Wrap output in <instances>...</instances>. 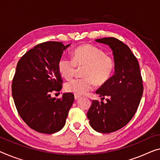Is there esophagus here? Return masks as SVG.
Returning a JSON list of instances; mask_svg holds the SVG:
<instances>
[{
    "mask_svg": "<svg viewBox=\"0 0 160 160\" xmlns=\"http://www.w3.org/2000/svg\"><path fill=\"white\" fill-rule=\"evenodd\" d=\"M81 96L80 95H77V94H75V99H78L79 98H80Z\"/></svg>",
    "mask_w": 160,
    "mask_h": 160,
    "instance_id": "esophagus-1",
    "label": "esophagus"
}]
</instances>
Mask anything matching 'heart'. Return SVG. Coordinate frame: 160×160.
<instances>
[{
	"label": "heart",
	"mask_w": 160,
	"mask_h": 160,
	"mask_svg": "<svg viewBox=\"0 0 160 160\" xmlns=\"http://www.w3.org/2000/svg\"><path fill=\"white\" fill-rule=\"evenodd\" d=\"M58 70L65 79L72 78L78 68H83L81 78L72 79L65 84L67 91L77 95L86 93L98 85L106 84L113 77L115 62L103 49L91 44H82L72 52V59L62 57L59 59Z\"/></svg>",
	"instance_id": "obj_1"
}]
</instances>
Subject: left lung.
Returning a JSON list of instances; mask_svg holds the SVG:
<instances>
[{"mask_svg": "<svg viewBox=\"0 0 160 160\" xmlns=\"http://www.w3.org/2000/svg\"><path fill=\"white\" fill-rule=\"evenodd\" d=\"M113 50L115 74L96 90L107 103L92 101L87 113L90 124L100 133L118 131L131 121L137 111L143 94L142 77L137 59L127 45L114 37L95 39Z\"/></svg>", "mask_w": 160, "mask_h": 160, "instance_id": "1", "label": "left lung"}]
</instances>
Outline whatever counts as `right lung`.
Listing matches in <instances>:
<instances>
[{
    "mask_svg": "<svg viewBox=\"0 0 160 160\" xmlns=\"http://www.w3.org/2000/svg\"><path fill=\"white\" fill-rule=\"evenodd\" d=\"M70 45L43 42L18 62L11 85L14 103L21 118L37 132L51 134L61 130L73 103L72 92L64 93L62 98L51 97V92L62 88L57 64Z\"/></svg>",
    "mask_w": 160,
    "mask_h": 160,
    "instance_id": "add662e5",
    "label": "right lung"
}]
</instances>
